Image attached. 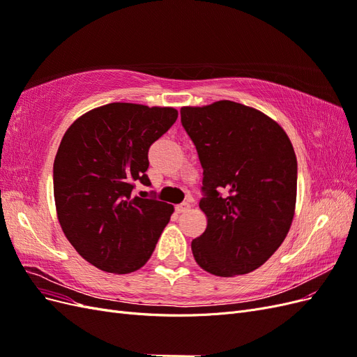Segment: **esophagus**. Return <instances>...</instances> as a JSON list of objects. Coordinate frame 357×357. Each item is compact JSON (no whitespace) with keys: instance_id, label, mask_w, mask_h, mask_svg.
Masks as SVG:
<instances>
[{"instance_id":"1","label":"esophagus","mask_w":357,"mask_h":357,"mask_svg":"<svg viewBox=\"0 0 357 357\" xmlns=\"http://www.w3.org/2000/svg\"><path fill=\"white\" fill-rule=\"evenodd\" d=\"M190 208V205L188 204V202H181V204H178L177 207H176V211L177 213H185V211H188Z\"/></svg>"}]
</instances>
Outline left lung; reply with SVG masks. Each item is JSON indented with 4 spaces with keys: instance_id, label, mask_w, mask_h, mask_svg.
I'll return each instance as SVG.
<instances>
[{
    "instance_id": "left-lung-1",
    "label": "left lung",
    "mask_w": 357,
    "mask_h": 357,
    "mask_svg": "<svg viewBox=\"0 0 357 357\" xmlns=\"http://www.w3.org/2000/svg\"><path fill=\"white\" fill-rule=\"evenodd\" d=\"M180 114L207 193L199 202L207 228L192 241L193 257L218 277L252 273L282 245L294 220V146L274 119L234 101L181 107Z\"/></svg>"
}]
</instances>
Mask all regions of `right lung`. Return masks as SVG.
<instances>
[{
    "mask_svg": "<svg viewBox=\"0 0 357 357\" xmlns=\"http://www.w3.org/2000/svg\"><path fill=\"white\" fill-rule=\"evenodd\" d=\"M174 107L112 102L75 119L53 164L56 215L67 240L101 271L146 265L174 205L134 195L150 186L149 147L177 121Z\"/></svg>",
    "mask_w": 357,
    "mask_h": 357,
    "instance_id": "add662e5",
    "label": "right lung"
}]
</instances>
